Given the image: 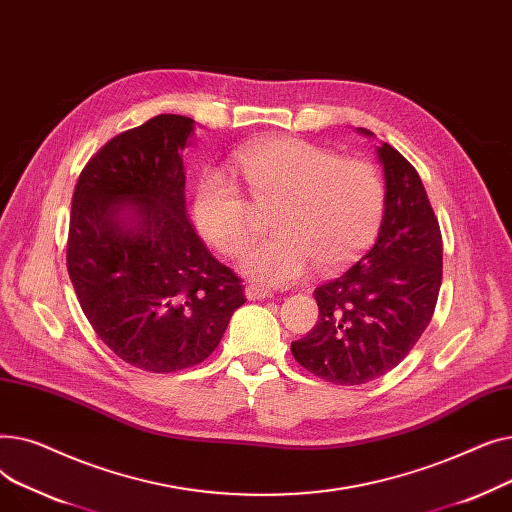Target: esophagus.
Segmentation results:
<instances>
[{
	"label": "esophagus",
	"instance_id": "obj_1",
	"mask_svg": "<svg viewBox=\"0 0 512 512\" xmlns=\"http://www.w3.org/2000/svg\"><path fill=\"white\" fill-rule=\"evenodd\" d=\"M245 294H247V299H249V301H261V299L272 297V292H270V290H267V288H261V286H255V284H249V286L245 288Z\"/></svg>",
	"mask_w": 512,
	"mask_h": 512
}]
</instances>
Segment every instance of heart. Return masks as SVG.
<instances>
[{
    "mask_svg": "<svg viewBox=\"0 0 512 512\" xmlns=\"http://www.w3.org/2000/svg\"><path fill=\"white\" fill-rule=\"evenodd\" d=\"M251 197L274 207V236L242 257L251 280L284 286L317 263L321 272L353 261L375 236L384 215V182L363 159L294 137L253 143L236 157ZM195 222L220 253L234 257L255 234V209L224 176H205L195 195Z\"/></svg>",
    "mask_w": 512,
    "mask_h": 512,
    "instance_id": "b5f03b06",
    "label": "heart"
}]
</instances>
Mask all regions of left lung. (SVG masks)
Masks as SVG:
<instances>
[{"label":"left lung","mask_w":512,"mask_h":512,"mask_svg":"<svg viewBox=\"0 0 512 512\" xmlns=\"http://www.w3.org/2000/svg\"><path fill=\"white\" fill-rule=\"evenodd\" d=\"M378 157L386 176L378 240L315 288L317 324L290 344L299 365L340 386L367 384L405 359L432 321L442 284V232L417 170L388 143Z\"/></svg>","instance_id":"8db88e82"}]
</instances>
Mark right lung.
<instances>
[{"mask_svg":"<svg viewBox=\"0 0 512 512\" xmlns=\"http://www.w3.org/2000/svg\"><path fill=\"white\" fill-rule=\"evenodd\" d=\"M195 120L159 114L107 141L78 176L66 265L89 324L122 361L172 373L205 361L242 280L186 215L182 149Z\"/></svg>","mask_w":512,"mask_h":512,"instance_id":"obj_1","label":"right lung"}]
</instances>
